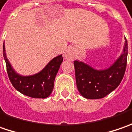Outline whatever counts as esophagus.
<instances>
[{
  "label": "esophagus",
  "mask_w": 132,
  "mask_h": 132,
  "mask_svg": "<svg viewBox=\"0 0 132 132\" xmlns=\"http://www.w3.org/2000/svg\"><path fill=\"white\" fill-rule=\"evenodd\" d=\"M63 57L66 60H73L74 58V51L71 48H69L66 50L63 54Z\"/></svg>",
  "instance_id": "1"
}]
</instances>
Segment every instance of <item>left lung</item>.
I'll return each instance as SVG.
<instances>
[{
    "label": "left lung",
    "mask_w": 132,
    "mask_h": 132,
    "mask_svg": "<svg viewBox=\"0 0 132 132\" xmlns=\"http://www.w3.org/2000/svg\"><path fill=\"white\" fill-rule=\"evenodd\" d=\"M125 40L121 55L107 69L98 70L83 61H74L77 89L83 97L103 98L120 85L127 63L128 43Z\"/></svg>",
    "instance_id": "1"
}]
</instances>
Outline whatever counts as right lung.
Here are the masks:
<instances>
[{
	"mask_svg": "<svg viewBox=\"0 0 132 132\" xmlns=\"http://www.w3.org/2000/svg\"><path fill=\"white\" fill-rule=\"evenodd\" d=\"M3 54L9 80L14 89L23 95L33 98H46L54 88L57 73L63 60L62 55L51 60L41 71L32 75L23 76L15 72L7 59L3 43Z\"/></svg>",
	"mask_w": 132,
	"mask_h": 132,
	"instance_id": "add662e5",
	"label": "right lung"
}]
</instances>
